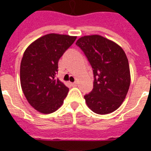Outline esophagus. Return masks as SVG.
Segmentation results:
<instances>
[{
	"instance_id": "34e87169",
	"label": "esophagus",
	"mask_w": 151,
	"mask_h": 151,
	"mask_svg": "<svg viewBox=\"0 0 151 151\" xmlns=\"http://www.w3.org/2000/svg\"><path fill=\"white\" fill-rule=\"evenodd\" d=\"M77 85H78V82H73V83H72L73 86H76Z\"/></svg>"
}]
</instances>
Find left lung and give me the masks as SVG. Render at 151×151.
<instances>
[{
	"instance_id": "obj_1",
	"label": "left lung",
	"mask_w": 151,
	"mask_h": 151,
	"mask_svg": "<svg viewBox=\"0 0 151 151\" xmlns=\"http://www.w3.org/2000/svg\"><path fill=\"white\" fill-rule=\"evenodd\" d=\"M76 45L83 51L94 73V86L84 96L95 113L106 115L116 111L126 97L130 71L126 54L117 43L99 35L82 36Z\"/></svg>"
}]
</instances>
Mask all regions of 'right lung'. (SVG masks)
Listing matches in <instances>:
<instances>
[{"label":"right lung","mask_w":151,"mask_h":151,"mask_svg":"<svg viewBox=\"0 0 151 151\" xmlns=\"http://www.w3.org/2000/svg\"><path fill=\"white\" fill-rule=\"evenodd\" d=\"M76 36L47 34L31 43L20 65V82L28 103L41 113L54 112L63 104L69 88L56 78L58 61Z\"/></svg>","instance_id":"right-lung-1"}]
</instances>
